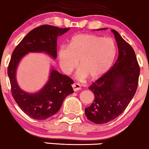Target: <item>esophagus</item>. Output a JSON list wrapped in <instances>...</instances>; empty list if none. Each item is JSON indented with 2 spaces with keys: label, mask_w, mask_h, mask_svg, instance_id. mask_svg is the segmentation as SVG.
Masks as SVG:
<instances>
[{
  "label": "esophagus",
  "mask_w": 149,
  "mask_h": 149,
  "mask_svg": "<svg viewBox=\"0 0 149 149\" xmlns=\"http://www.w3.org/2000/svg\"><path fill=\"white\" fill-rule=\"evenodd\" d=\"M72 88H73V90H74V91H79V90L81 89V86L77 83L73 84L72 85Z\"/></svg>",
  "instance_id": "1"
}]
</instances>
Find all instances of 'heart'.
<instances>
[{"instance_id":"obj_1","label":"heart","mask_w":149,"mask_h":149,"mask_svg":"<svg viewBox=\"0 0 149 149\" xmlns=\"http://www.w3.org/2000/svg\"><path fill=\"white\" fill-rule=\"evenodd\" d=\"M117 54L113 38L93 34H79L72 38L69 47H61L58 52L62 71L68 74L77 67V77L91 80L102 77L111 68Z\"/></svg>"}]
</instances>
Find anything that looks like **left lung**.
Here are the masks:
<instances>
[{"instance_id": "obj_1", "label": "left lung", "mask_w": 149, "mask_h": 149, "mask_svg": "<svg viewBox=\"0 0 149 149\" xmlns=\"http://www.w3.org/2000/svg\"><path fill=\"white\" fill-rule=\"evenodd\" d=\"M111 31L117 42L118 57L105 74L90 86L95 100L85 108L87 118L98 124L111 122L124 111L137 91L140 72L133 47L116 30Z\"/></svg>"}]
</instances>
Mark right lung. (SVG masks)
Segmentation results:
<instances>
[{
  "mask_svg": "<svg viewBox=\"0 0 149 149\" xmlns=\"http://www.w3.org/2000/svg\"><path fill=\"white\" fill-rule=\"evenodd\" d=\"M70 28H58L43 25L31 30L13 51L7 69L12 96L20 108L29 117L43 120L59 111L64 99L74 93L72 84L74 81L52 68L49 79L41 91L28 93L20 88L16 72L20 61L29 52H44L56 59L57 38Z\"/></svg>",
  "mask_w": 149,
  "mask_h": 149,
  "instance_id": "obj_1",
  "label": "right lung"
}]
</instances>
